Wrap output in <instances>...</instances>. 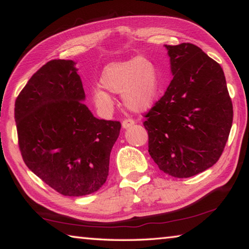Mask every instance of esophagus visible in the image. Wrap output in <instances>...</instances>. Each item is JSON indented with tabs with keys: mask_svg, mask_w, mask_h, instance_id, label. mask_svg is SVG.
Wrapping results in <instances>:
<instances>
[{
	"mask_svg": "<svg viewBox=\"0 0 249 249\" xmlns=\"http://www.w3.org/2000/svg\"><path fill=\"white\" fill-rule=\"evenodd\" d=\"M135 124V121L134 120H124L122 122V126H123V128H128L130 126Z\"/></svg>",
	"mask_w": 249,
	"mask_h": 249,
	"instance_id": "1",
	"label": "esophagus"
}]
</instances>
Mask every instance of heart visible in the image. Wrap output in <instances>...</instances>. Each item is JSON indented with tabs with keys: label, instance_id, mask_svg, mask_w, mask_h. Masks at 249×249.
<instances>
[{
	"label": "heart",
	"instance_id": "heart-1",
	"mask_svg": "<svg viewBox=\"0 0 249 249\" xmlns=\"http://www.w3.org/2000/svg\"><path fill=\"white\" fill-rule=\"evenodd\" d=\"M100 84L112 93L123 95L124 104L134 112L148 109L159 92L157 70L153 61L144 56L107 65L101 74ZM93 99L99 107H111L112 99L107 92L95 90Z\"/></svg>",
	"mask_w": 249,
	"mask_h": 249
}]
</instances>
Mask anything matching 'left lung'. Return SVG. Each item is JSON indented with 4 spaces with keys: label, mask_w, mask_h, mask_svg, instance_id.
Returning <instances> with one entry per match:
<instances>
[{
    "label": "left lung",
    "mask_w": 249,
    "mask_h": 249,
    "mask_svg": "<svg viewBox=\"0 0 249 249\" xmlns=\"http://www.w3.org/2000/svg\"><path fill=\"white\" fill-rule=\"evenodd\" d=\"M174 79L145 115L148 151L159 169L189 178L220 159L233 123L221 66L190 43L165 45Z\"/></svg>",
    "instance_id": "8db88e82"
}]
</instances>
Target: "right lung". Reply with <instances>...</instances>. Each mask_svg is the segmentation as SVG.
<instances>
[{
    "mask_svg": "<svg viewBox=\"0 0 249 249\" xmlns=\"http://www.w3.org/2000/svg\"><path fill=\"white\" fill-rule=\"evenodd\" d=\"M74 65L48 61L28 80L14 109L24 162L67 196L91 195L105 183L121 129L120 122L96 119L82 102L86 94Z\"/></svg>",
    "mask_w": 249,
    "mask_h": 249,
    "instance_id": "add662e5",
    "label": "right lung"
}]
</instances>
